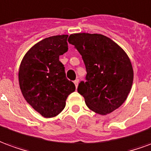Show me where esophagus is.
Instances as JSON below:
<instances>
[{"label": "esophagus", "mask_w": 151, "mask_h": 151, "mask_svg": "<svg viewBox=\"0 0 151 151\" xmlns=\"http://www.w3.org/2000/svg\"><path fill=\"white\" fill-rule=\"evenodd\" d=\"M78 79H77V80H75V81H74V84H75V86H76V88H77V87H78Z\"/></svg>", "instance_id": "esophagus-1"}]
</instances>
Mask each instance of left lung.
<instances>
[{
  "instance_id": "1",
  "label": "left lung",
  "mask_w": 151,
  "mask_h": 151,
  "mask_svg": "<svg viewBox=\"0 0 151 151\" xmlns=\"http://www.w3.org/2000/svg\"><path fill=\"white\" fill-rule=\"evenodd\" d=\"M69 43L81 54L86 69V82L78 91L91 111L107 115L123 104L133 81L129 57L116 43L101 34L70 35Z\"/></svg>"
}]
</instances>
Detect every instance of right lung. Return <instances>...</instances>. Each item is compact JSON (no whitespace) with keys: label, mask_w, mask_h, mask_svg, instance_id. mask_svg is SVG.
I'll return each instance as SVG.
<instances>
[{"label":"right lung","mask_w":151,"mask_h":151,"mask_svg":"<svg viewBox=\"0 0 151 151\" xmlns=\"http://www.w3.org/2000/svg\"><path fill=\"white\" fill-rule=\"evenodd\" d=\"M68 35L41 40L25 54L19 66L18 82L29 104L43 117L56 116L65 108L66 99L75 91L66 78L59 56L68 51Z\"/></svg>","instance_id":"right-lung-1"}]
</instances>
